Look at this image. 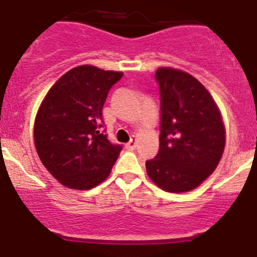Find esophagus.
I'll use <instances>...</instances> for the list:
<instances>
[{
  "mask_svg": "<svg viewBox=\"0 0 257 257\" xmlns=\"http://www.w3.org/2000/svg\"><path fill=\"white\" fill-rule=\"evenodd\" d=\"M136 147H137V140H136V138H132V140L129 141V142L125 145V148H126V150H129V151L134 150Z\"/></svg>",
  "mask_w": 257,
  "mask_h": 257,
  "instance_id": "esophagus-1",
  "label": "esophagus"
}]
</instances>
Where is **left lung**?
Returning a JSON list of instances; mask_svg holds the SVG:
<instances>
[{"label":"left lung","mask_w":257,"mask_h":257,"mask_svg":"<svg viewBox=\"0 0 257 257\" xmlns=\"http://www.w3.org/2000/svg\"><path fill=\"white\" fill-rule=\"evenodd\" d=\"M160 148L146 161L150 179L169 193L200 185L219 164L226 134L219 110L207 88L183 71L158 68Z\"/></svg>","instance_id":"obj_1"}]
</instances>
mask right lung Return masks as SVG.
I'll list each match as a JSON object with an SVG mask.
<instances>
[{
	"mask_svg": "<svg viewBox=\"0 0 257 257\" xmlns=\"http://www.w3.org/2000/svg\"><path fill=\"white\" fill-rule=\"evenodd\" d=\"M121 77V72L76 67L43 100L35 119V147L40 161L62 185L87 190L109 176L123 147L107 140L102 107Z\"/></svg>",
	"mask_w": 257,
	"mask_h": 257,
	"instance_id": "right-lung-1",
	"label": "right lung"
}]
</instances>
